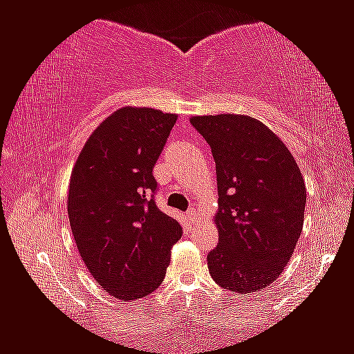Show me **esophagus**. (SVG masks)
<instances>
[{
    "mask_svg": "<svg viewBox=\"0 0 354 354\" xmlns=\"http://www.w3.org/2000/svg\"><path fill=\"white\" fill-rule=\"evenodd\" d=\"M187 218L189 219H191V221H195V219H197V211H195V208H191V209H187Z\"/></svg>",
    "mask_w": 354,
    "mask_h": 354,
    "instance_id": "esophagus-1",
    "label": "esophagus"
}]
</instances>
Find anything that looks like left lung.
Instances as JSON below:
<instances>
[{
    "label": "left lung",
    "instance_id": "1",
    "mask_svg": "<svg viewBox=\"0 0 354 354\" xmlns=\"http://www.w3.org/2000/svg\"><path fill=\"white\" fill-rule=\"evenodd\" d=\"M216 162L219 243L209 275L232 292L275 281L300 239L307 189L297 162L261 120L243 114L194 115Z\"/></svg>",
    "mask_w": 354,
    "mask_h": 354
}]
</instances>
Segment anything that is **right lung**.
I'll return each instance as SVG.
<instances>
[{"mask_svg":"<svg viewBox=\"0 0 354 354\" xmlns=\"http://www.w3.org/2000/svg\"><path fill=\"white\" fill-rule=\"evenodd\" d=\"M178 115L125 106L103 120L71 171L68 218L88 272L120 300L149 295L181 239L178 221L154 202L152 175Z\"/></svg>","mask_w":354,"mask_h":354,"instance_id":"1","label":"right lung"}]
</instances>
